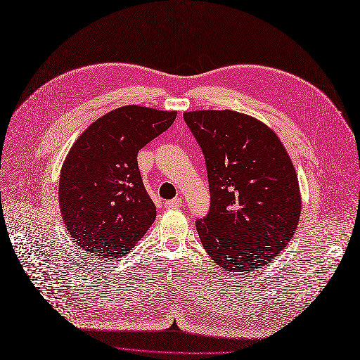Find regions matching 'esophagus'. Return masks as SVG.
I'll return each instance as SVG.
<instances>
[{"label": "esophagus", "mask_w": 360, "mask_h": 360, "mask_svg": "<svg viewBox=\"0 0 360 360\" xmlns=\"http://www.w3.org/2000/svg\"><path fill=\"white\" fill-rule=\"evenodd\" d=\"M181 203H183L181 198H174V199L165 202V208L167 210H177L181 207Z\"/></svg>", "instance_id": "esophagus-1"}]
</instances>
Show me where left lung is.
<instances>
[{
    "label": "left lung",
    "instance_id": "1",
    "mask_svg": "<svg viewBox=\"0 0 360 360\" xmlns=\"http://www.w3.org/2000/svg\"><path fill=\"white\" fill-rule=\"evenodd\" d=\"M205 155L211 208L196 221L203 249L237 276L265 266L292 240L302 198L283 142L261 120L231 110L186 111Z\"/></svg>",
    "mask_w": 360,
    "mask_h": 360
}]
</instances>
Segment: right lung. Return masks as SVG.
I'll use <instances>...</instances> for the list:
<instances>
[{
  "mask_svg": "<svg viewBox=\"0 0 360 360\" xmlns=\"http://www.w3.org/2000/svg\"><path fill=\"white\" fill-rule=\"evenodd\" d=\"M176 115L120 107L95 120L68 150L60 173V211L84 253L108 261L124 256L155 221L138 152L173 124Z\"/></svg>",
  "mask_w": 360,
  "mask_h": 360,
  "instance_id": "right-lung-1",
  "label": "right lung"
}]
</instances>
